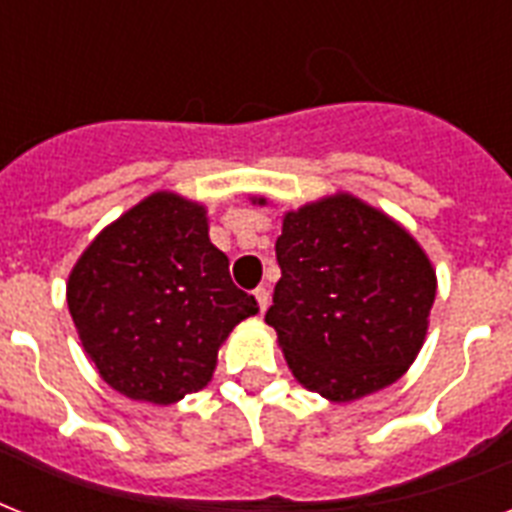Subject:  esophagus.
<instances>
[{
  "mask_svg": "<svg viewBox=\"0 0 512 512\" xmlns=\"http://www.w3.org/2000/svg\"><path fill=\"white\" fill-rule=\"evenodd\" d=\"M255 300H257V308H260V313H265V308H268V300H271V295H268V289L265 287H257L255 292Z\"/></svg>",
  "mask_w": 512,
  "mask_h": 512,
  "instance_id": "obj_1",
  "label": "esophagus"
}]
</instances>
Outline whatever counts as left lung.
Masks as SVG:
<instances>
[{
	"label": "left lung",
	"mask_w": 512,
	"mask_h": 512,
	"mask_svg": "<svg viewBox=\"0 0 512 512\" xmlns=\"http://www.w3.org/2000/svg\"><path fill=\"white\" fill-rule=\"evenodd\" d=\"M276 260L265 324L300 385L348 404L409 369L428 335L436 271L393 217L350 193L313 201L284 215Z\"/></svg>",
	"instance_id": "left-lung-1"
}]
</instances>
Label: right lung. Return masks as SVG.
<instances>
[{"label":"right lung","instance_id":"add662e5","mask_svg":"<svg viewBox=\"0 0 512 512\" xmlns=\"http://www.w3.org/2000/svg\"><path fill=\"white\" fill-rule=\"evenodd\" d=\"M66 300L100 377L122 396L175 404L212 380L217 350L257 300L209 241L207 209L151 193L76 260Z\"/></svg>","mask_w":512,"mask_h":512}]
</instances>
